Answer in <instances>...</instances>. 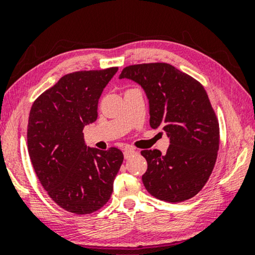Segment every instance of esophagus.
<instances>
[{
    "label": "esophagus",
    "mask_w": 255,
    "mask_h": 255,
    "mask_svg": "<svg viewBox=\"0 0 255 255\" xmlns=\"http://www.w3.org/2000/svg\"><path fill=\"white\" fill-rule=\"evenodd\" d=\"M137 154V152H135V149H133L132 147H125L124 148V158L125 159H128L131 158L132 155Z\"/></svg>",
    "instance_id": "obj_1"
}]
</instances>
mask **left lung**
Segmentation results:
<instances>
[{
	"instance_id": "left-lung-1",
	"label": "left lung",
	"mask_w": 255,
	"mask_h": 255,
	"mask_svg": "<svg viewBox=\"0 0 255 255\" xmlns=\"http://www.w3.org/2000/svg\"><path fill=\"white\" fill-rule=\"evenodd\" d=\"M120 79L138 83L148 100L149 125L169 139L166 154L145 149L146 190L159 200L194 197L210 176L219 148V125L203 86L169 64L132 65Z\"/></svg>"
}]
</instances>
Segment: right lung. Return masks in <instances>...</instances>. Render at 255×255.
<instances>
[{"label":"right lung","instance_id":"add662e5","mask_svg":"<svg viewBox=\"0 0 255 255\" xmlns=\"http://www.w3.org/2000/svg\"><path fill=\"white\" fill-rule=\"evenodd\" d=\"M117 71L64 75L31 108L27 149L34 172L48 196L73 214H90L109 201L123 162L120 149L88 147L82 133L97 120L100 97Z\"/></svg>","mask_w":255,"mask_h":255}]
</instances>
